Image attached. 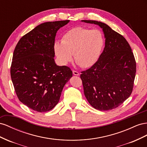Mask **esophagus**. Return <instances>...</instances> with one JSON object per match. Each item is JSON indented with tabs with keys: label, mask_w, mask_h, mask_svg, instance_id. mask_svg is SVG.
Segmentation results:
<instances>
[{
	"label": "esophagus",
	"mask_w": 147,
	"mask_h": 147,
	"mask_svg": "<svg viewBox=\"0 0 147 147\" xmlns=\"http://www.w3.org/2000/svg\"><path fill=\"white\" fill-rule=\"evenodd\" d=\"M73 73L74 75H75V76H79V73L76 71H73Z\"/></svg>",
	"instance_id": "1"
}]
</instances>
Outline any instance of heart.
Returning a JSON list of instances; mask_svg holds the SVG:
<instances>
[{"label": "heart", "instance_id": "heart-1", "mask_svg": "<svg viewBox=\"0 0 147 147\" xmlns=\"http://www.w3.org/2000/svg\"><path fill=\"white\" fill-rule=\"evenodd\" d=\"M103 44V36L98 29L75 27L65 33L61 42L54 43L53 49L61 65H68L74 54L77 65L89 68L98 60Z\"/></svg>", "mask_w": 147, "mask_h": 147}]
</instances>
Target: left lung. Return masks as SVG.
<instances>
[{
    "label": "left lung",
    "mask_w": 147,
    "mask_h": 147,
    "mask_svg": "<svg viewBox=\"0 0 147 147\" xmlns=\"http://www.w3.org/2000/svg\"><path fill=\"white\" fill-rule=\"evenodd\" d=\"M102 29L105 46L91 68L82 71L84 92L92 107L108 111L121 105L131 95L136 73L132 49L124 37L105 23L82 20Z\"/></svg>",
    "instance_id": "left-lung-1"
}]
</instances>
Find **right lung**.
Here are the masks:
<instances>
[{"label":"right lung","instance_id":"add662e5","mask_svg":"<svg viewBox=\"0 0 147 147\" xmlns=\"http://www.w3.org/2000/svg\"><path fill=\"white\" fill-rule=\"evenodd\" d=\"M69 22L38 25L20 39L14 50L10 74L15 92L21 102L36 111H49L55 107L73 76L69 67L58 66L54 60L56 33Z\"/></svg>","mask_w":147,"mask_h":147}]
</instances>
